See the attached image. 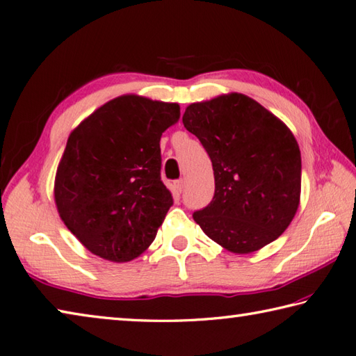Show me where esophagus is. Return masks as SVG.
Returning a JSON list of instances; mask_svg holds the SVG:
<instances>
[{
    "label": "esophagus",
    "mask_w": 356,
    "mask_h": 356,
    "mask_svg": "<svg viewBox=\"0 0 356 356\" xmlns=\"http://www.w3.org/2000/svg\"><path fill=\"white\" fill-rule=\"evenodd\" d=\"M176 188L179 193H182L184 188H185V179H179L176 182Z\"/></svg>",
    "instance_id": "esophagus-1"
}]
</instances>
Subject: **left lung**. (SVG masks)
<instances>
[{
	"mask_svg": "<svg viewBox=\"0 0 356 356\" xmlns=\"http://www.w3.org/2000/svg\"><path fill=\"white\" fill-rule=\"evenodd\" d=\"M186 131L209 154L215 196L193 213L204 234L234 254L277 240L299 207V145L283 122L241 93L186 107Z\"/></svg>",
	"mask_w": 356,
	"mask_h": 356,
	"instance_id": "1",
	"label": "left lung"
}]
</instances>
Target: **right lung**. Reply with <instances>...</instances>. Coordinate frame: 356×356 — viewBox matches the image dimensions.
Masks as SVG:
<instances>
[{"label":"right lung","mask_w":356,"mask_h":356,"mask_svg":"<svg viewBox=\"0 0 356 356\" xmlns=\"http://www.w3.org/2000/svg\"><path fill=\"white\" fill-rule=\"evenodd\" d=\"M179 118L176 102L124 95L70 134L54 199L62 221L92 254L131 261L154 241L172 205L160 177V137Z\"/></svg>","instance_id":"add662e5"}]
</instances>
